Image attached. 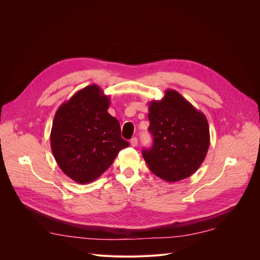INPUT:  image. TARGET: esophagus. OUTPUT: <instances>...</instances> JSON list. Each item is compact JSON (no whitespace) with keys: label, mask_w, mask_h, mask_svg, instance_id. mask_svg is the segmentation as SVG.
<instances>
[{"label":"esophagus","mask_w":260,"mask_h":260,"mask_svg":"<svg viewBox=\"0 0 260 260\" xmlns=\"http://www.w3.org/2000/svg\"><path fill=\"white\" fill-rule=\"evenodd\" d=\"M137 144H138V139H137V137H134L132 140H131V145L132 146H137Z\"/></svg>","instance_id":"esophagus-1"}]
</instances>
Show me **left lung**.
<instances>
[{
	"mask_svg": "<svg viewBox=\"0 0 260 260\" xmlns=\"http://www.w3.org/2000/svg\"><path fill=\"white\" fill-rule=\"evenodd\" d=\"M148 111L154 144L142 152L148 169L168 182L193 175L209 151L207 117L174 89H167L161 100L149 102Z\"/></svg>",
	"mask_w": 260,
	"mask_h": 260,
	"instance_id": "obj_1",
	"label": "left lung"
}]
</instances>
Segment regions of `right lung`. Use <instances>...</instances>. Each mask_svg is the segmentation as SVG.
Listing matches in <instances>:
<instances>
[{
  "mask_svg": "<svg viewBox=\"0 0 260 260\" xmlns=\"http://www.w3.org/2000/svg\"><path fill=\"white\" fill-rule=\"evenodd\" d=\"M111 98L97 85L78 90L54 115L50 147L59 168L79 184L94 181L122 148L119 121L108 114Z\"/></svg>",
  "mask_w": 260,
  "mask_h": 260,
  "instance_id": "1",
  "label": "right lung"
}]
</instances>
